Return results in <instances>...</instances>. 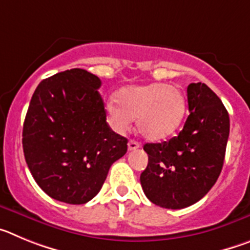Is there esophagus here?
I'll return each instance as SVG.
<instances>
[{"label": "esophagus", "mask_w": 250, "mask_h": 250, "mask_svg": "<svg viewBox=\"0 0 250 250\" xmlns=\"http://www.w3.org/2000/svg\"><path fill=\"white\" fill-rule=\"evenodd\" d=\"M139 147H140V144H139L138 141H135V140H130L129 143H127V149H129L130 151H131V150H136V149H139Z\"/></svg>", "instance_id": "1"}]
</instances>
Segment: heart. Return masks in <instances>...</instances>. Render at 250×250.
Returning a JSON list of instances; mask_svg holds the SVG:
<instances>
[{"label":"heart","instance_id":"b5f03b06","mask_svg":"<svg viewBox=\"0 0 250 250\" xmlns=\"http://www.w3.org/2000/svg\"><path fill=\"white\" fill-rule=\"evenodd\" d=\"M114 101L107 104L114 126L123 130L136 119L139 134L150 141L173 135L188 110L187 98L178 86L159 83L125 86L115 94Z\"/></svg>","mask_w":250,"mask_h":250}]
</instances>
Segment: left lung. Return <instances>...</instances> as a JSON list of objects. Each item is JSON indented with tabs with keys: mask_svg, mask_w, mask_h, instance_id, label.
Listing matches in <instances>:
<instances>
[{
	"mask_svg": "<svg viewBox=\"0 0 250 250\" xmlns=\"http://www.w3.org/2000/svg\"><path fill=\"white\" fill-rule=\"evenodd\" d=\"M189 112L178 136L144 145L149 156L140 183L147 199L167 209L199 202L218 180L229 138V114L205 83L188 86Z\"/></svg>",
	"mask_w": 250,
	"mask_h": 250,
	"instance_id": "left-lung-1",
	"label": "left lung"
}]
</instances>
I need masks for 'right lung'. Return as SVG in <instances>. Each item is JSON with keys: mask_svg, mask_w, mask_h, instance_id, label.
<instances>
[{"mask_svg": "<svg viewBox=\"0 0 250 250\" xmlns=\"http://www.w3.org/2000/svg\"><path fill=\"white\" fill-rule=\"evenodd\" d=\"M100 86L98 76L71 68L41 81L32 95L22 146L35 182L52 199L90 202L127 151V139L106 123Z\"/></svg>", "mask_w": 250, "mask_h": 250, "instance_id": "add662e5", "label": "right lung"}]
</instances>
